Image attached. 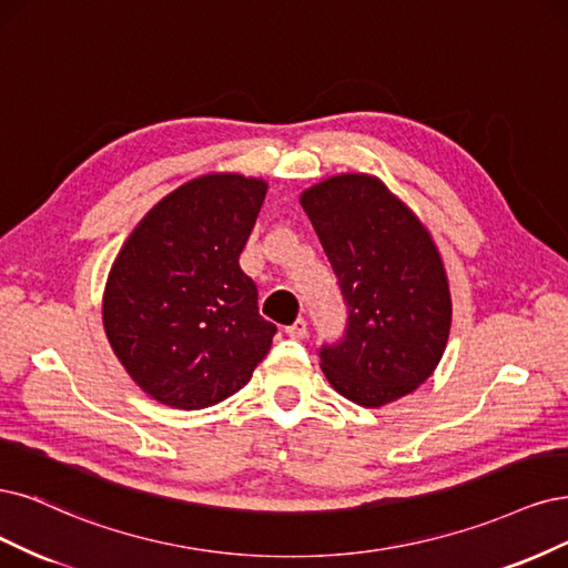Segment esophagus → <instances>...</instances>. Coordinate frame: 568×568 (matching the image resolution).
Wrapping results in <instances>:
<instances>
[{
  "mask_svg": "<svg viewBox=\"0 0 568 568\" xmlns=\"http://www.w3.org/2000/svg\"><path fill=\"white\" fill-rule=\"evenodd\" d=\"M285 333H287L292 339H304V337H306V321H304V318H297L295 323L285 327Z\"/></svg>",
  "mask_w": 568,
  "mask_h": 568,
  "instance_id": "1",
  "label": "esophagus"
}]
</instances>
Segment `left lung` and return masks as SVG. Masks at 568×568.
I'll return each mask as SVG.
<instances>
[{
  "label": "left lung",
  "instance_id": "obj_1",
  "mask_svg": "<svg viewBox=\"0 0 568 568\" xmlns=\"http://www.w3.org/2000/svg\"><path fill=\"white\" fill-rule=\"evenodd\" d=\"M300 203L346 306L342 339L318 349L327 382L365 408L415 392L444 356L453 314L432 235L371 174L325 179Z\"/></svg>",
  "mask_w": 568,
  "mask_h": 568
}]
</instances>
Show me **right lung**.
Returning a JSON list of instances; mask_svg holds the SVG:
<instances>
[{"label": "right lung", "mask_w": 568, "mask_h": 568, "mask_svg": "<svg viewBox=\"0 0 568 568\" xmlns=\"http://www.w3.org/2000/svg\"><path fill=\"white\" fill-rule=\"evenodd\" d=\"M266 181L205 174L179 186L126 237L103 292V327L124 371L164 406L200 410L243 389L276 325L237 257Z\"/></svg>", "instance_id": "add662e5"}]
</instances>
